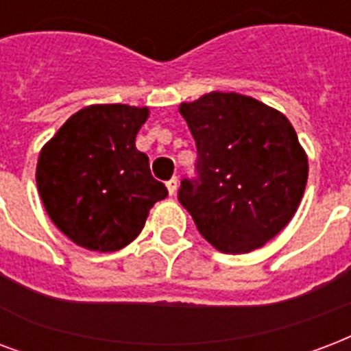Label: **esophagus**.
I'll return each instance as SVG.
<instances>
[{"label":"esophagus","instance_id":"34e87169","mask_svg":"<svg viewBox=\"0 0 351 351\" xmlns=\"http://www.w3.org/2000/svg\"><path fill=\"white\" fill-rule=\"evenodd\" d=\"M165 186H167V191H169V195L173 197V195L176 193V189H178V178H176V176H173V178H171V180L167 182Z\"/></svg>","mask_w":351,"mask_h":351}]
</instances>
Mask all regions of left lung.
Masks as SVG:
<instances>
[{"mask_svg":"<svg viewBox=\"0 0 351 351\" xmlns=\"http://www.w3.org/2000/svg\"><path fill=\"white\" fill-rule=\"evenodd\" d=\"M178 112L199 151V180H182L180 204L221 252L261 248L306 191L309 164L296 130L280 110L235 92L204 93Z\"/></svg>","mask_w":351,"mask_h":351,"instance_id":"1","label":"left lung"}]
</instances>
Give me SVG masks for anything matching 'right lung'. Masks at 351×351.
<instances>
[{
    "instance_id": "add662e5",
    "label": "right lung",
    "mask_w": 351,
    "mask_h": 351,
    "mask_svg": "<svg viewBox=\"0 0 351 351\" xmlns=\"http://www.w3.org/2000/svg\"><path fill=\"white\" fill-rule=\"evenodd\" d=\"M147 106L90 104L40 151L36 186L53 224L75 245L116 252L132 243L149 211L167 197L136 136Z\"/></svg>"
}]
</instances>
